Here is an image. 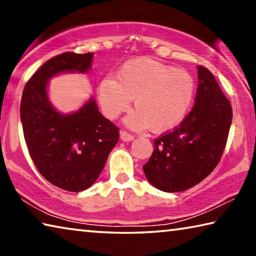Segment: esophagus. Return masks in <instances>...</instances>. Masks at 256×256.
I'll return each mask as SVG.
<instances>
[{
    "label": "esophagus",
    "instance_id": "1",
    "mask_svg": "<svg viewBox=\"0 0 256 256\" xmlns=\"http://www.w3.org/2000/svg\"><path fill=\"white\" fill-rule=\"evenodd\" d=\"M120 140L124 141V142H130V141H132L133 138H134V136H132V134H130L126 131H120Z\"/></svg>",
    "mask_w": 256,
    "mask_h": 256
}]
</instances>
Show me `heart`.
I'll return each mask as SVG.
<instances>
[{
	"label": "heart",
	"instance_id": "obj_1",
	"mask_svg": "<svg viewBox=\"0 0 256 256\" xmlns=\"http://www.w3.org/2000/svg\"><path fill=\"white\" fill-rule=\"evenodd\" d=\"M196 82L188 71L151 58L125 62L115 79L99 84V102L107 118L126 112L132 98L138 110L126 118L134 128L151 126L156 132L170 131L183 122L193 104Z\"/></svg>",
	"mask_w": 256,
	"mask_h": 256
}]
</instances>
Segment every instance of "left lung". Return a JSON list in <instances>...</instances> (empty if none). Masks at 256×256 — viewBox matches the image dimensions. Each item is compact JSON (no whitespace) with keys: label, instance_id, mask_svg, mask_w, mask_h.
I'll use <instances>...</instances> for the list:
<instances>
[{"label":"left lung","instance_id":"obj_1","mask_svg":"<svg viewBox=\"0 0 256 256\" xmlns=\"http://www.w3.org/2000/svg\"><path fill=\"white\" fill-rule=\"evenodd\" d=\"M196 104L178 126L154 140L144 166L146 180L164 192H182L196 185L222 159L232 110L208 68L198 66Z\"/></svg>","mask_w":256,"mask_h":256}]
</instances>
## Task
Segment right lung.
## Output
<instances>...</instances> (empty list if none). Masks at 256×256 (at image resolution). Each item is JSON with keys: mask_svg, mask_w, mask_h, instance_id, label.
Returning a JSON list of instances; mask_svg holds the SVG:
<instances>
[{"mask_svg": "<svg viewBox=\"0 0 256 256\" xmlns=\"http://www.w3.org/2000/svg\"><path fill=\"white\" fill-rule=\"evenodd\" d=\"M92 53L54 56L26 84L20 116L26 144L34 166L58 188L80 192L90 188L118 142L120 128L99 112L92 98L79 110L62 114L52 106L47 84L60 73H86Z\"/></svg>", "mask_w": 256, "mask_h": 256, "instance_id": "right-lung-1", "label": "right lung"}]
</instances>
